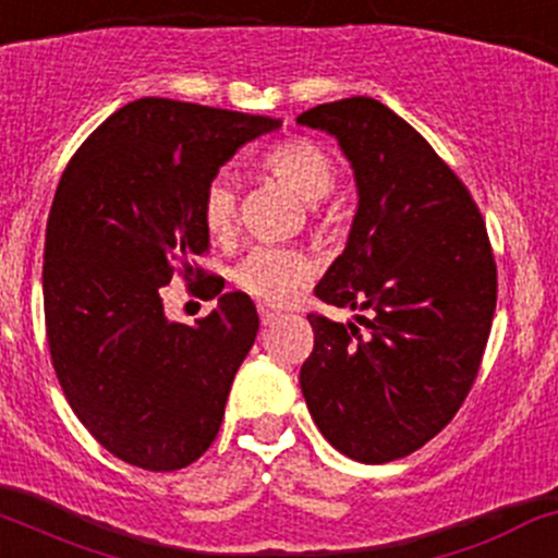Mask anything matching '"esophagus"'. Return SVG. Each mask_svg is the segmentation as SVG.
I'll return each mask as SVG.
<instances>
[{"label": "esophagus", "instance_id": "obj_1", "mask_svg": "<svg viewBox=\"0 0 558 558\" xmlns=\"http://www.w3.org/2000/svg\"><path fill=\"white\" fill-rule=\"evenodd\" d=\"M259 318H262L264 326H269V324H275V320L280 318V313H278V310L264 307V304H259Z\"/></svg>", "mask_w": 558, "mask_h": 558}]
</instances>
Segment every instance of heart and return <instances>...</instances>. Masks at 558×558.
<instances>
[{
  "label": "heart",
  "instance_id": "obj_1",
  "mask_svg": "<svg viewBox=\"0 0 558 558\" xmlns=\"http://www.w3.org/2000/svg\"><path fill=\"white\" fill-rule=\"evenodd\" d=\"M264 168L289 186L294 195L307 203H318L333 186V162L331 157L310 138H289L264 155ZM201 216L205 232L214 240L225 243L238 227V186L232 175L219 173L203 192ZM307 256L296 248H272V245H256L251 248L238 267L232 269V280L245 294L262 299V302H280L310 278Z\"/></svg>",
  "mask_w": 558,
  "mask_h": 558
}]
</instances>
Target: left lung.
I'll return each mask as SVG.
<instances>
[{
  "label": "left lung",
  "instance_id": "1",
  "mask_svg": "<svg viewBox=\"0 0 558 558\" xmlns=\"http://www.w3.org/2000/svg\"><path fill=\"white\" fill-rule=\"evenodd\" d=\"M353 168L348 245L315 286L333 324L307 315L299 385L315 425L366 465L407 457L449 425L476 379L497 304V267L471 192L407 120L355 96L302 111Z\"/></svg>",
  "mask_w": 558,
  "mask_h": 558
}]
</instances>
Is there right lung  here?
<instances>
[{
    "instance_id": "right-lung-1",
    "label": "right lung",
    "mask_w": 558,
    "mask_h": 558,
    "mask_svg": "<svg viewBox=\"0 0 558 558\" xmlns=\"http://www.w3.org/2000/svg\"><path fill=\"white\" fill-rule=\"evenodd\" d=\"M280 120L138 98L69 160L45 234L52 368L90 436L144 471H179L214 444L240 363L259 331L248 296L221 294L195 326L168 320L173 269L203 275V192Z\"/></svg>"
}]
</instances>
